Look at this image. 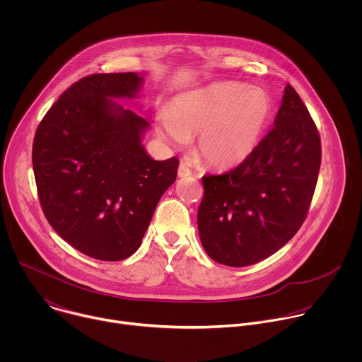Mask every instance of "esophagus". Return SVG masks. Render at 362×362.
Listing matches in <instances>:
<instances>
[{"label":"esophagus","instance_id":"obj_1","mask_svg":"<svg viewBox=\"0 0 362 362\" xmlns=\"http://www.w3.org/2000/svg\"><path fill=\"white\" fill-rule=\"evenodd\" d=\"M177 175H179V177H187V176H190L192 175V170L187 168V165L186 163H180L179 165V170H177Z\"/></svg>","mask_w":362,"mask_h":362}]
</instances>
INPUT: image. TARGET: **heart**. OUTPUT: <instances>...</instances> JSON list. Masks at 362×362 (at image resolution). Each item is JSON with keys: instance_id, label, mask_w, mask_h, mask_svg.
Returning <instances> with one entry per match:
<instances>
[{"instance_id": "1", "label": "heart", "mask_w": 362, "mask_h": 362, "mask_svg": "<svg viewBox=\"0 0 362 362\" xmlns=\"http://www.w3.org/2000/svg\"><path fill=\"white\" fill-rule=\"evenodd\" d=\"M272 112L274 100L265 88L218 81L180 94L172 110H160L158 132L176 146L197 134L199 156L212 168L229 169L256 150Z\"/></svg>"}]
</instances>
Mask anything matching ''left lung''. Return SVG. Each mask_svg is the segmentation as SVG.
Returning a JSON list of instances; mask_svg holds the SVG:
<instances>
[{
  "label": "left lung",
  "mask_w": 362,
  "mask_h": 362,
  "mask_svg": "<svg viewBox=\"0 0 362 362\" xmlns=\"http://www.w3.org/2000/svg\"><path fill=\"white\" fill-rule=\"evenodd\" d=\"M320 166L317 126L288 84L274 129L250 156L223 175L202 179L197 229L206 253L240 268L279 250L306 218Z\"/></svg>",
  "instance_id": "left-lung-1"
}]
</instances>
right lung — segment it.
I'll return each mask as SVG.
<instances>
[{
    "label": "right lung",
    "mask_w": 362,
    "mask_h": 362,
    "mask_svg": "<svg viewBox=\"0 0 362 362\" xmlns=\"http://www.w3.org/2000/svg\"><path fill=\"white\" fill-rule=\"evenodd\" d=\"M137 73L91 74L54 103L33 143L42 212L74 249L100 261L133 255L179 160H153L141 144L148 122L119 105L136 98Z\"/></svg>",
    "instance_id": "obj_1"
}]
</instances>
